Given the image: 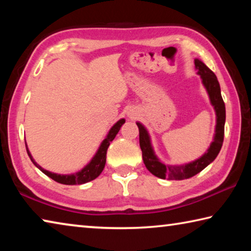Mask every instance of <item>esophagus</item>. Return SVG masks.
Returning a JSON list of instances; mask_svg holds the SVG:
<instances>
[{"instance_id":"obj_1","label":"esophagus","mask_w":251,"mask_h":251,"mask_svg":"<svg viewBox=\"0 0 251 251\" xmlns=\"http://www.w3.org/2000/svg\"><path fill=\"white\" fill-rule=\"evenodd\" d=\"M136 114H137V112H136L134 108H130L128 112H127V116L130 117V118H133L134 116H136Z\"/></svg>"}]
</instances>
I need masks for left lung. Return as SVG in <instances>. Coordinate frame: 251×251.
Returning <instances> with one entry per match:
<instances>
[{
	"mask_svg": "<svg viewBox=\"0 0 251 251\" xmlns=\"http://www.w3.org/2000/svg\"><path fill=\"white\" fill-rule=\"evenodd\" d=\"M195 69L197 71V74L201 76V84L205 87L210 104L214 107L216 114L214 138H212V142L210 143L208 150L203 152V155L187 164H165L157 157L154 147H152L151 135L146 127L141 122H136L139 129V146H141L143 152L144 164L152 175L161 178V179L182 180L197 175L198 173H201L202 169H205L208 165L215 160L220 150H222L225 122H226V108H225L222 92H220V85L214 72L209 70V67L205 65V63H202L201 59L195 58Z\"/></svg>",
	"mask_w": 251,
	"mask_h": 251,
	"instance_id": "obj_1",
	"label": "left lung"
}]
</instances>
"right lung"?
Returning a JSON list of instances; mask_svg holds the SVG:
<instances>
[{
  "instance_id": "add662e5",
  "label": "right lung",
  "mask_w": 251,
  "mask_h": 251,
  "mask_svg": "<svg viewBox=\"0 0 251 251\" xmlns=\"http://www.w3.org/2000/svg\"><path fill=\"white\" fill-rule=\"evenodd\" d=\"M125 123V118H121L120 121H117L115 124H114L110 129L108 130L107 135L105 136V138L101 141L100 147L97 148V151L95 152V155L92 157V159L88 161V163L85 165V166L79 169L78 172L73 173V174H56V173H52L50 171H46L42 166H40L39 164L36 163L35 159L33 158V156L31 154V151H28V147L26 144V151H27V155L29 158H31L32 163L35 165V166L40 169L42 173H44L46 176H49L50 178H52L55 181L59 182V184H64V185H82V184H86V182L94 180L95 178L99 177L100 175V173L103 172V169L105 167L106 164V152H107V148L109 146L110 142H113V139L115 138V136L117 135L118 131H120L122 125Z\"/></svg>"
}]
</instances>
